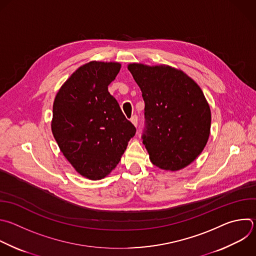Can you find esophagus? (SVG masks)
Returning <instances> with one entry per match:
<instances>
[{"mask_svg":"<svg viewBox=\"0 0 256 256\" xmlns=\"http://www.w3.org/2000/svg\"><path fill=\"white\" fill-rule=\"evenodd\" d=\"M130 122H132V124L134 126H138V116H132V118H130Z\"/></svg>","mask_w":256,"mask_h":256,"instance_id":"obj_1","label":"esophagus"}]
</instances>
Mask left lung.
I'll use <instances>...</instances> for the list:
<instances>
[{"mask_svg": "<svg viewBox=\"0 0 256 256\" xmlns=\"http://www.w3.org/2000/svg\"><path fill=\"white\" fill-rule=\"evenodd\" d=\"M128 69L144 100V144L150 162L177 172L203 152L211 128V110L199 85L184 71L160 64L130 63Z\"/></svg>", "mask_w": 256, "mask_h": 256, "instance_id": "8db88e82", "label": "left lung"}]
</instances>
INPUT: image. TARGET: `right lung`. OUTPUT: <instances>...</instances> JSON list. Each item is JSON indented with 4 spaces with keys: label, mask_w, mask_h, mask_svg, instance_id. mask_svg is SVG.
<instances>
[{
    "label": "right lung",
    "mask_w": 256,
    "mask_h": 256,
    "mask_svg": "<svg viewBox=\"0 0 256 256\" xmlns=\"http://www.w3.org/2000/svg\"><path fill=\"white\" fill-rule=\"evenodd\" d=\"M122 64L90 61L62 84L53 102L51 130L75 171L90 180L106 177L136 134L108 92Z\"/></svg>",
    "instance_id": "obj_1"
}]
</instances>
